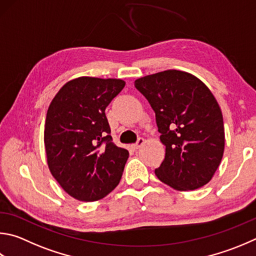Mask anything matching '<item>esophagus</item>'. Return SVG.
I'll return each mask as SVG.
<instances>
[{
	"label": "esophagus",
	"mask_w": 256,
	"mask_h": 256,
	"mask_svg": "<svg viewBox=\"0 0 256 256\" xmlns=\"http://www.w3.org/2000/svg\"><path fill=\"white\" fill-rule=\"evenodd\" d=\"M143 144H144V138H138V142H136V144H133L132 148H136H136H138L141 146H143Z\"/></svg>",
	"instance_id": "1"
}]
</instances>
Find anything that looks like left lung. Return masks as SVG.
Listing matches in <instances>:
<instances>
[{
	"instance_id": "8db88e82",
	"label": "left lung",
	"mask_w": 256,
	"mask_h": 256,
	"mask_svg": "<svg viewBox=\"0 0 256 256\" xmlns=\"http://www.w3.org/2000/svg\"><path fill=\"white\" fill-rule=\"evenodd\" d=\"M134 85L154 110L166 146L158 179L179 192L208 184L225 148L222 114L212 92L196 76L176 69L141 77Z\"/></svg>"
}]
</instances>
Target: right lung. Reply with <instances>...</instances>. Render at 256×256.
<instances>
[{
    "mask_svg": "<svg viewBox=\"0 0 256 256\" xmlns=\"http://www.w3.org/2000/svg\"><path fill=\"white\" fill-rule=\"evenodd\" d=\"M122 80L78 77L49 105L44 148L51 174L80 202L104 198L118 184L128 151L112 141L105 110L123 90Z\"/></svg>",
    "mask_w": 256,
    "mask_h": 256,
    "instance_id": "1",
    "label": "right lung"
}]
</instances>
